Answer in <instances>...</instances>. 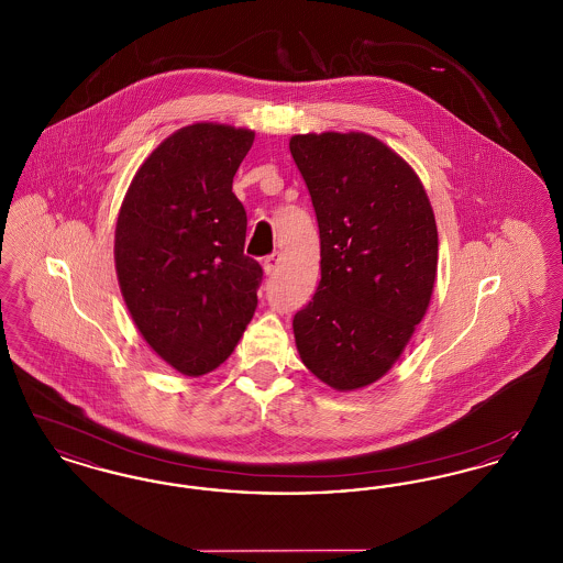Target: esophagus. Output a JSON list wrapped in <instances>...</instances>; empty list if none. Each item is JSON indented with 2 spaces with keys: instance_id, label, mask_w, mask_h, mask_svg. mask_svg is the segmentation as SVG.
<instances>
[{
  "instance_id": "34e87169",
  "label": "esophagus",
  "mask_w": 563,
  "mask_h": 563,
  "mask_svg": "<svg viewBox=\"0 0 563 563\" xmlns=\"http://www.w3.org/2000/svg\"><path fill=\"white\" fill-rule=\"evenodd\" d=\"M280 260H283V255H280L278 251H274L272 255H268V257H264V262H262V266H264V272H266V274H274V272L278 269V266H280Z\"/></svg>"
}]
</instances>
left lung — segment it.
<instances>
[{"instance_id": "left-lung-1", "label": "left lung", "mask_w": 563, "mask_h": 563, "mask_svg": "<svg viewBox=\"0 0 563 563\" xmlns=\"http://www.w3.org/2000/svg\"><path fill=\"white\" fill-rule=\"evenodd\" d=\"M321 236V280L294 319L301 363L349 393L390 372L429 310L439 236L418 173L372 134H294Z\"/></svg>"}]
</instances>
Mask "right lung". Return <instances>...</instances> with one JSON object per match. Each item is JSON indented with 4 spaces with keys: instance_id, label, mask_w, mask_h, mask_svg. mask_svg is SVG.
<instances>
[{
    "instance_id": "obj_1",
    "label": "right lung",
    "mask_w": 563,
    "mask_h": 563,
    "mask_svg": "<svg viewBox=\"0 0 563 563\" xmlns=\"http://www.w3.org/2000/svg\"><path fill=\"white\" fill-rule=\"evenodd\" d=\"M255 133L196 122L168 134L122 200L113 260L141 338L175 372L217 369L257 308L262 266L244 255L246 213L232 191Z\"/></svg>"
}]
</instances>
